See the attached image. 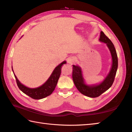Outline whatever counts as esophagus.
Listing matches in <instances>:
<instances>
[{
    "instance_id": "34e87169",
    "label": "esophagus",
    "mask_w": 132,
    "mask_h": 132,
    "mask_svg": "<svg viewBox=\"0 0 132 132\" xmlns=\"http://www.w3.org/2000/svg\"><path fill=\"white\" fill-rule=\"evenodd\" d=\"M74 59H71V58H69L68 59V63H69V64H72L73 62H74Z\"/></svg>"
}]
</instances>
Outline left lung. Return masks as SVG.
I'll use <instances>...</instances> for the list:
<instances>
[{"mask_svg":"<svg viewBox=\"0 0 132 132\" xmlns=\"http://www.w3.org/2000/svg\"><path fill=\"white\" fill-rule=\"evenodd\" d=\"M99 40L107 44L112 58V65L111 69L104 81L97 85H87L84 83L80 68L79 66L73 65L72 77L76 87L82 94L93 98L98 97L112 85L118 68L117 54L112 42L102 31L101 32Z\"/></svg>","mask_w":132,"mask_h":132,"instance_id":"1","label":"left lung"}]
</instances>
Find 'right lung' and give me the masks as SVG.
Returning a JSON list of instances; mask_svg holds the SVG:
<instances>
[{"label": "right lung", "instance_id": "right-lung-1", "mask_svg": "<svg viewBox=\"0 0 132 132\" xmlns=\"http://www.w3.org/2000/svg\"><path fill=\"white\" fill-rule=\"evenodd\" d=\"M66 63L65 61H64L55 68L48 80L43 85L37 87V88L31 89L21 84L14 74L18 87L23 93L35 100L42 99L48 96L52 93V92L54 90L61 74L62 67Z\"/></svg>", "mask_w": 132, "mask_h": 132}]
</instances>
